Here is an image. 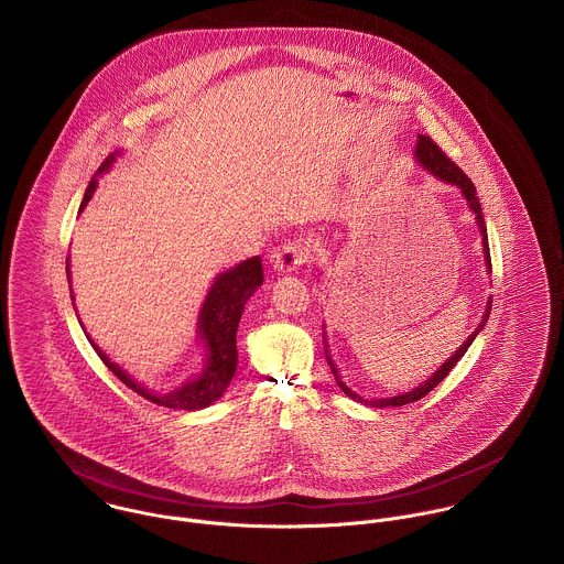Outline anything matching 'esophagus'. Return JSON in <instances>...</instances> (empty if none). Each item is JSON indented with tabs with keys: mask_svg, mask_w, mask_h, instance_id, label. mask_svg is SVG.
Segmentation results:
<instances>
[{
	"mask_svg": "<svg viewBox=\"0 0 564 564\" xmlns=\"http://www.w3.org/2000/svg\"><path fill=\"white\" fill-rule=\"evenodd\" d=\"M310 258V248H307L306 241H289L284 243L282 248H278L273 254H271V262H273V269L282 271V273H291L300 267H304Z\"/></svg>",
	"mask_w": 564,
	"mask_h": 564,
	"instance_id": "esophagus-1",
	"label": "esophagus"
}]
</instances>
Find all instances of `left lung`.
I'll use <instances>...</instances> for the list:
<instances>
[{"label":"left lung","mask_w":564,"mask_h":564,"mask_svg":"<svg viewBox=\"0 0 564 564\" xmlns=\"http://www.w3.org/2000/svg\"><path fill=\"white\" fill-rule=\"evenodd\" d=\"M415 159L433 174V176H437L440 181H446V183H451V185H457L459 189H462L463 196H465V200H467V205L469 208L474 210V215H476V224H478V228H480V237H482V254H485V262H487V269H491V257H489V239H487V226H485V217H482V208H480V203H478V196H476V187H474V183L467 178V174L463 172L462 167L455 163V161H451L446 153L429 138V135H417V147H415ZM489 312H491V300L487 302V310H485V316H482V321H480V325L471 332V336L463 343L462 347L455 351V356L448 359V361H444V366L442 368H437L435 372H433V377H429L424 383H420L417 388H413L411 392H405V394H399V397H390V399H372V401H368V399H361L359 394H356L351 388H347L345 386V381H343V377L338 375V368L334 366V361H332V356H329V349H327V343H325V334H323V343H325V358H327V364H329V368H332V372H334V379H336V383H338V388L349 397V399H354V401H359V403H364V405H370V408H401V405H408V403H413V401H420L422 397H426L437 383H442L446 377H448V372L455 368V364L459 361V359L465 356V351L469 349V345L474 343V338L478 336V332L485 327V323H487V318H489Z\"/></svg>","instance_id":"1"}]
</instances>
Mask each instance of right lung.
<instances>
[{
  "label": "right lung",
  "mask_w": 564,
  "mask_h": 564,
  "mask_svg": "<svg viewBox=\"0 0 564 564\" xmlns=\"http://www.w3.org/2000/svg\"><path fill=\"white\" fill-rule=\"evenodd\" d=\"M116 154H109L102 161L99 167V174L105 170H109V165L116 161ZM97 189V178L90 181L84 203L79 206V210H84L86 205L90 203L93 194ZM66 275L70 282V271H68V262H66ZM262 284V260L260 257L248 258L243 262H239L237 267H232L226 273H219L206 295L205 304L200 310V321H198V334L205 340L206 361L203 372L187 381L185 386H181L174 392L167 394H159L151 392L149 388L140 386L138 381H133L118 364H113L111 359L102 354L101 349L90 340V345L95 347V351L99 354L102 364L133 392H138L140 397H144L147 401H151L154 405L161 408H170V410H203L206 405L215 403L226 388L230 386L235 370H237V327L243 314V307L248 304V300L252 297V293Z\"/></svg>",
  "instance_id": "1"
}]
</instances>
